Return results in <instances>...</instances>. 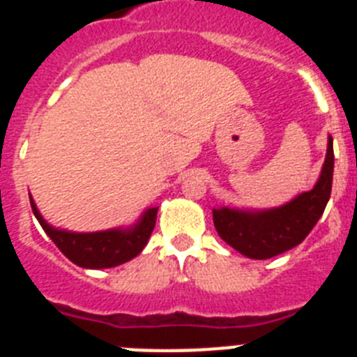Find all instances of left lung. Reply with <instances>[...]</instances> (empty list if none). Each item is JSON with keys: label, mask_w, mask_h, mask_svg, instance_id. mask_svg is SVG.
<instances>
[{"label": "left lung", "mask_w": 357, "mask_h": 357, "mask_svg": "<svg viewBox=\"0 0 357 357\" xmlns=\"http://www.w3.org/2000/svg\"><path fill=\"white\" fill-rule=\"evenodd\" d=\"M334 150L329 135L321 175L311 191L277 209L247 213L236 209H214L218 234L227 245L250 259H270L301 245L326 211L333 188Z\"/></svg>", "instance_id": "1"}]
</instances>
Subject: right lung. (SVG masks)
Instances as JSON below:
<instances>
[{
	"mask_svg": "<svg viewBox=\"0 0 357 357\" xmlns=\"http://www.w3.org/2000/svg\"><path fill=\"white\" fill-rule=\"evenodd\" d=\"M30 206L44 232L52 238V241L59 247V250L69 261H73V263L82 268H112L134 259L150 239L157 220V207H151L143 214L141 222L132 227V229H116L78 234V232L53 229L40 216L31 198Z\"/></svg>",
	"mask_w": 357,
	"mask_h": 357,
	"instance_id": "obj_1",
	"label": "right lung"
}]
</instances>
